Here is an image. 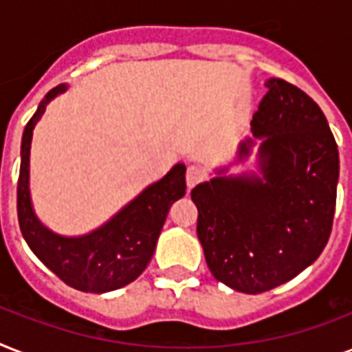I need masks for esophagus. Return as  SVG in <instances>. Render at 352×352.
I'll return each instance as SVG.
<instances>
[{
    "label": "esophagus",
    "instance_id": "esophagus-1",
    "mask_svg": "<svg viewBox=\"0 0 352 352\" xmlns=\"http://www.w3.org/2000/svg\"><path fill=\"white\" fill-rule=\"evenodd\" d=\"M204 179V171L199 168V166H188L186 170V184L188 188H193L195 184H199V182L203 181Z\"/></svg>",
    "mask_w": 352,
    "mask_h": 352
}]
</instances>
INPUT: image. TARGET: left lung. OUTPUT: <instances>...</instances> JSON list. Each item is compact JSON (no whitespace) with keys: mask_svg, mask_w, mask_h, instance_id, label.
Here are the masks:
<instances>
[{"mask_svg":"<svg viewBox=\"0 0 352 352\" xmlns=\"http://www.w3.org/2000/svg\"><path fill=\"white\" fill-rule=\"evenodd\" d=\"M252 118L243 160L257 148V170L230 166L192 190L197 235L214 278L245 294L287 283L316 261L333 230L340 177L338 146L316 102L281 78Z\"/></svg>","mask_w":352,"mask_h":352,"instance_id":"8db88e82","label":"left lung"}]
</instances>
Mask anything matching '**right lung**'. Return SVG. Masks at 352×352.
Segmentation results:
<instances>
[{
    "label": "right lung",
    "instance_id": "obj_1",
    "mask_svg": "<svg viewBox=\"0 0 352 352\" xmlns=\"http://www.w3.org/2000/svg\"><path fill=\"white\" fill-rule=\"evenodd\" d=\"M65 91V84L49 91L25 126L18 179V221L30 250L63 283L82 292L102 294L126 287L148 267L171 204L186 193V166L182 162L173 166L160 181L144 188L120 212L89 234L69 237L49 230L38 219L30 201V142L47 104Z\"/></svg>",
    "mask_w": 352,
    "mask_h": 352
}]
</instances>
